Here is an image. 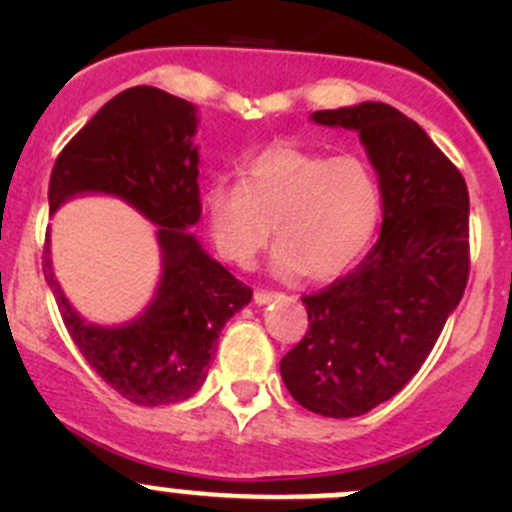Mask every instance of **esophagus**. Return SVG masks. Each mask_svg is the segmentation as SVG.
<instances>
[{
  "mask_svg": "<svg viewBox=\"0 0 512 512\" xmlns=\"http://www.w3.org/2000/svg\"><path fill=\"white\" fill-rule=\"evenodd\" d=\"M277 294L275 292H267V289H257L255 292V304H267V302H272V299H275Z\"/></svg>",
  "mask_w": 512,
  "mask_h": 512,
  "instance_id": "esophagus-1",
  "label": "esophagus"
}]
</instances>
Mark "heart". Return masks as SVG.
Returning <instances> with one entry per match:
<instances>
[{"mask_svg": "<svg viewBox=\"0 0 512 512\" xmlns=\"http://www.w3.org/2000/svg\"><path fill=\"white\" fill-rule=\"evenodd\" d=\"M210 237L225 262L250 267L272 237L275 270L329 282L369 250L381 220V188L359 156H324L297 143H272L240 165V183L205 193Z\"/></svg>", "mask_w": 512, "mask_h": 512, "instance_id": "heart-1", "label": "heart"}]
</instances>
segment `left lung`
Segmentation results:
<instances>
[{
  "label": "left lung",
  "mask_w": 512,
  "mask_h": 512,
  "mask_svg": "<svg viewBox=\"0 0 512 512\" xmlns=\"http://www.w3.org/2000/svg\"><path fill=\"white\" fill-rule=\"evenodd\" d=\"M359 133L379 173L384 223L349 275L302 297L309 329L280 361L292 399L354 418L399 394L431 354L471 272L468 188L416 121L366 101L312 113Z\"/></svg>",
  "instance_id": "8db88e82"
}]
</instances>
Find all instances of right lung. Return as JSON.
<instances>
[{"label": "right lung", "mask_w": 512, "mask_h": 512, "mask_svg": "<svg viewBox=\"0 0 512 512\" xmlns=\"http://www.w3.org/2000/svg\"><path fill=\"white\" fill-rule=\"evenodd\" d=\"M198 116L193 103L153 86L113 96L71 138L49 180V210L81 193H106L158 225L160 282L146 312L101 327L81 317L61 292L44 247V277L61 319L91 369L138 406L185 401L203 386L225 322L252 289L235 280L195 240L200 220Z\"/></svg>", "instance_id": "obj_1"}]
</instances>
